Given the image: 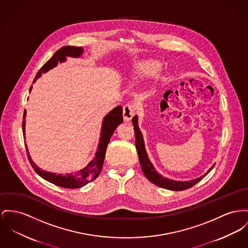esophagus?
I'll list each match as a JSON object with an SVG mask.
<instances>
[{"mask_svg":"<svg viewBox=\"0 0 248 248\" xmlns=\"http://www.w3.org/2000/svg\"><path fill=\"white\" fill-rule=\"evenodd\" d=\"M135 115V107L132 104H126L123 107V117L125 121H130Z\"/></svg>","mask_w":248,"mask_h":248,"instance_id":"34e87169","label":"esophagus"}]
</instances>
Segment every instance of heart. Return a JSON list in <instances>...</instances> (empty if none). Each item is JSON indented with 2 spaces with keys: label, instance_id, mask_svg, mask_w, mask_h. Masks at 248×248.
<instances>
[{
  "label": "heart",
  "instance_id": "obj_1",
  "mask_svg": "<svg viewBox=\"0 0 248 248\" xmlns=\"http://www.w3.org/2000/svg\"><path fill=\"white\" fill-rule=\"evenodd\" d=\"M159 66L160 65L157 62L152 60H145L136 63L128 75V83L134 84L145 78L154 75L158 71Z\"/></svg>",
  "mask_w": 248,
  "mask_h": 248
}]
</instances>
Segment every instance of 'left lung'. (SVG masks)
I'll use <instances>...</instances> for the list:
<instances>
[{"instance_id":"left-lung-1","label":"left lung","mask_w":248,"mask_h":248,"mask_svg":"<svg viewBox=\"0 0 248 248\" xmlns=\"http://www.w3.org/2000/svg\"><path fill=\"white\" fill-rule=\"evenodd\" d=\"M132 121V124L134 126L133 130H134V133H135V147H136V150H137V153H138V158H139V161H140L141 168H142L145 176L147 177V179L149 180V182L154 183L155 185H157L159 187H162V188H165V189L171 190V191H183V190H186V189H189V188L193 187L195 184H197L198 182H200L215 167V164L203 176L199 177L198 179L192 180V181H188V182H179V181L177 182V181L169 180L167 178H164L161 174H159L156 171V169L154 168V166L149 161V156H148L147 150L145 148L144 138H143L142 132L138 127V116H133Z\"/></svg>"}]
</instances>
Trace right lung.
Instances as JSON below:
<instances>
[{
    "instance_id": "right-lung-1",
    "label": "right lung",
    "mask_w": 248,
    "mask_h": 248,
    "mask_svg": "<svg viewBox=\"0 0 248 248\" xmlns=\"http://www.w3.org/2000/svg\"><path fill=\"white\" fill-rule=\"evenodd\" d=\"M83 53V49L82 47H73V46H65L61 49L57 50L49 61L45 63V65L42 66L39 71L37 72L33 83L36 82L38 78L41 77L42 74L48 72L51 68L55 67L58 65V63H63L66 60V57H73L78 58ZM33 86L30 87V92L32 90ZM122 107L116 106L111 112H109L106 116H104L102 120V126H101V132L99 137V145L98 149L95 153V157L93 160L86 165L85 167L82 168L76 173H70V174H56L51 173L49 171H44L41 168H39L37 165L33 163L30 153L28 151L27 145L26 151H27V157L29 159V162L32 165L33 170L44 180L47 182H51L57 186L68 188V189H76L80 188L83 185L87 184L88 182L94 181L100 173L102 165L104 162V157L106 153L107 146L110 142V138L113 135L114 132L116 131V127L123 122V115H122ZM25 116H26V110H24L23 114V120H22V132L25 138Z\"/></svg>"
}]
</instances>
